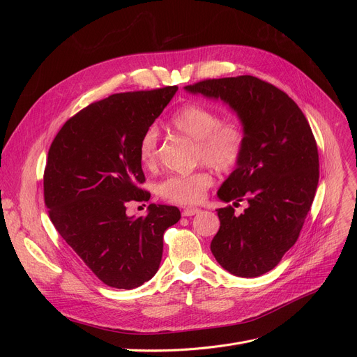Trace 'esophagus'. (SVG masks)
I'll use <instances>...</instances> for the list:
<instances>
[{
  "mask_svg": "<svg viewBox=\"0 0 357 357\" xmlns=\"http://www.w3.org/2000/svg\"><path fill=\"white\" fill-rule=\"evenodd\" d=\"M199 211H201L199 208H185V210L182 211V215H183V217H191V215L198 214Z\"/></svg>",
  "mask_w": 357,
  "mask_h": 357,
  "instance_id": "1",
  "label": "esophagus"
}]
</instances>
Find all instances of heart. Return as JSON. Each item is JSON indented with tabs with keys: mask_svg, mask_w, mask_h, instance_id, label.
I'll return each mask as SVG.
<instances>
[{
	"mask_svg": "<svg viewBox=\"0 0 357 357\" xmlns=\"http://www.w3.org/2000/svg\"><path fill=\"white\" fill-rule=\"evenodd\" d=\"M171 127L178 133L197 142L195 162L207 165L218 172H231L245 155L248 133L238 119H221L220 112L199 102L181 105L171 117ZM139 156L144 167L152 169L159 160V133L150 127L139 143ZM213 185V175L199 169L188 175H171L156 186L158 195L172 204L192 205L204 199Z\"/></svg>",
	"mask_w": 357,
	"mask_h": 357,
	"instance_id": "1",
	"label": "heart"
}]
</instances>
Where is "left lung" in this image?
Returning <instances> with one entry per match:
<instances>
[{
    "label": "left lung",
    "instance_id": "obj_1",
    "mask_svg": "<svg viewBox=\"0 0 357 357\" xmlns=\"http://www.w3.org/2000/svg\"><path fill=\"white\" fill-rule=\"evenodd\" d=\"M186 91L221 98L246 127L245 155L218 197L248 201L234 215L231 205L217 210L220 230L211 241L218 264L241 278L272 271L295 245L311 210L320 178L312 130L288 93L250 75L204 79Z\"/></svg>",
    "mask_w": 357,
    "mask_h": 357
}]
</instances>
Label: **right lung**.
<instances>
[{
	"label": "right lung",
	"instance_id": "obj_1",
	"mask_svg": "<svg viewBox=\"0 0 357 357\" xmlns=\"http://www.w3.org/2000/svg\"><path fill=\"white\" fill-rule=\"evenodd\" d=\"M178 91L112 93L72 116L53 139L43 175L53 226L102 284L133 289L152 279L163 253V233L181 218L176 207L149 205L130 218L126 205L149 201L139 156L144 131Z\"/></svg>",
	"mask_w": 357,
	"mask_h": 357
}]
</instances>
